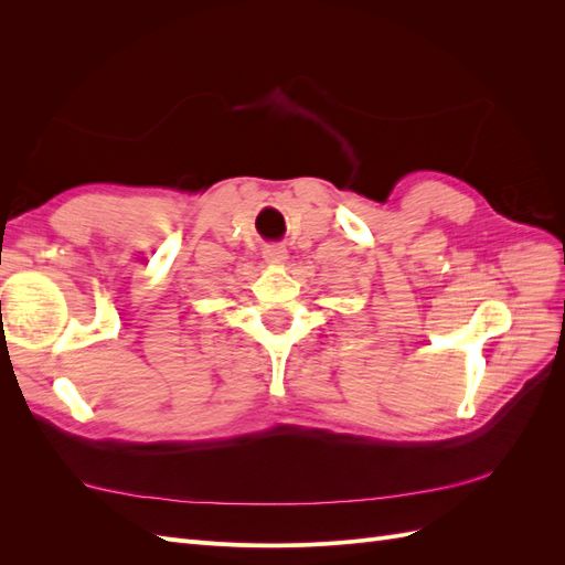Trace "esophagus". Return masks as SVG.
Instances as JSON below:
<instances>
[{"mask_svg":"<svg viewBox=\"0 0 565 565\" xmlns=\"http://www.w3.org/2000/svg\"><path fill=\"white\" fill-rule=\"evenodd\" d=\"M264 259H266L268 264H273V266L285 264V262L289 259L287 247H285V245H266V247H264Z\"/></svg>","mask_w":565,"mask_h":565,"instance_id":"esophagus-1","label":"esophagus"}]
</instances>
